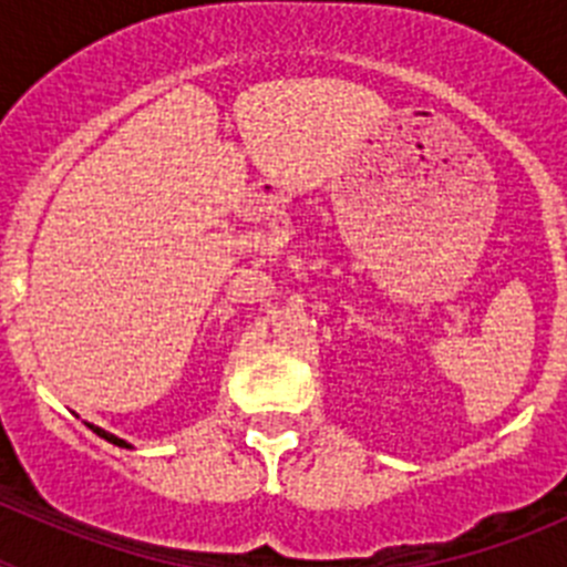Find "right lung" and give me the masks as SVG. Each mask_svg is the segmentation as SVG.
Segmentation results:
<instances>
[{
	"label": "right lung",
	"instance_id": "add662e5",
	"mask_svg": "<svg viewBox=\"0 0 567 567\" xmlns=\"http://www.w3.org/2000/svg\"><path fill=\"white\" fill-rule=\"evenodd\" d=\"M87 429H93V432H96V434H99V437H104V440H107V443H113V445H122V449H133V445H130V443H127V440H122V437H115V434L104 432V429H99V425L87 423Z\"/></svg>",
	"mask_w": 567,
	"mask_h": 567
}]
</instances>
